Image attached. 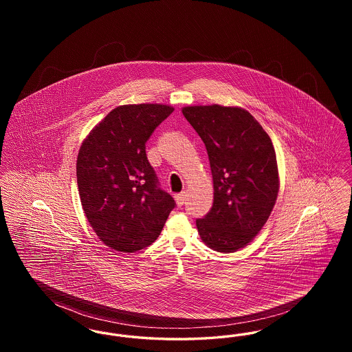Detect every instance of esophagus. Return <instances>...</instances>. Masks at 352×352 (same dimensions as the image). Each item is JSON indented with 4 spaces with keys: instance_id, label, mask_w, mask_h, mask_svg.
<instances>
[{
    "instance_id": "obj_1",
    "label": "esophagus",
    "mask_w": 352,
    "mask_h": 352,
    "mask_svg": "<svg viewBox=\"0 0 352 352\" xmlns=\"http://www.w3.org/2000/svg\"><path fill=\"white\" fill-rule=\"evenodd\" d=\"M175 201H177V204H178L179 207H182L184 204V201H186V195H184V194L175 195Z\"/></svg>"
}]
</instances>
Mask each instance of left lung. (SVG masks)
Listing matches in <instances>:
<instances>
[{
	"label": "left lung",
	"instance_id": "8db88e82",
	"mask_svg": "<svg viewBox=\"0 0 352 352\" xmlns=\"http://www.w3.org/2000/svg\"><path fill=\"white\" fill-rule=\"evenodd\" d=\"M182 113L206 145L214 181V203L207 215L197 219L198 232L215 251H237L258 234L277 199L273 144L241 108L195 105Z\"/></svg>",
	"mask_w": 352,
	"mask_h": 352
}]
</instances>
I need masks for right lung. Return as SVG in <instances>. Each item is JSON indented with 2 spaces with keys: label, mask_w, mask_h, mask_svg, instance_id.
Masks as SVG:
<instances>
[{
  "label": "right lung",
  "mask_w": 352,
  "mask_h": 352,
  "mask_svg": "<svg viewBox=\"0 0 352 352\" xmlns=\"http://www.w3.org/2000/svg\"><path fill=\"white\" fill-rule=\"evenodd\" d=\"M173 111L161 104L118 107L79 151L76 177L84 214L112 250L137 252L151 245L175 207L145 151L154 129Z\"/></svg>",
  "instance_id": "right-lung-1"
}]
</instances>
